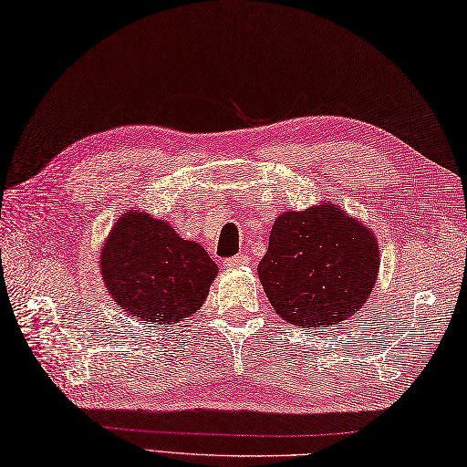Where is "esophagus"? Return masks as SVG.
Masks as SVG:
<instances>
[{
    "mask_svg": "<svg viewBox=\"0 0 467 467\" xmlns=\"http://www.w3.org/2000/svg\"><path fill=\"white\" fill-rule=\"evenodd\" d=\"M249 264V255L247 254H237L234 257H227L223 259V267L227 269H234V267H244Z\"/></svg>",
    "mask_w": 467,
    "mask_h": 467,
    "instance_id": "34e87169",
    "label": "esophagus"
}]
</instances>
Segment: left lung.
Returning a JSON list of instances; mask_svg holds the SVG:
<instances>
[{
    "instance_id": "obj_1",
    "label": "left lung",
    "mask_w": 467,
    "mask_h": 467,
    "mask_svg": "<svg viewBox=\"0 0 467 467\" xmlns=\"http://www.w3.org/2000/svg\"><path fill=\"white\" fill-rule=\"evenodd\" d=\"M379 255L365 225L325 203L279 215L257 273L273 309L287 323L337 325L368 299Z\"/></svg>"
}]
</instances>
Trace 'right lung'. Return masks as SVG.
Masks as SVG:
<instances>
[{
    "instance_id": "1",
    "label": "right lung",
    "mask_w": 467,
    "mask_h": 467,
    "mask_svg": "<svg viewBox=\"0 0 467 467\" xmlns=\"http://www.w3.org/2000/svg\"><path fill=\"white\" fill-rule=\"evenodd\" d=\"M100 267L122 309L156 325L196 313L218 273L202 245L182 240L166 222L136 212L112 227Z\"/></svg>"
}]
</instances>
